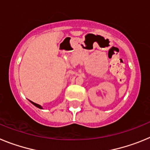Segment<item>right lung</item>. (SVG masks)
I'll return each instance as SVG.
<instances>
[{
	"instance_id": "obj_1",
	"label": "right lung",
	"mask_w": 150,
	"mask_h": 150,
	"mask_svg": "<svg viewBox=\"0 0 150 150\" xmlns=\"http://www.w3.org/2000/svg\"><path fill=\"white\" fill-rule=\"evenodd\" d=\"M30 103H31V104H34V105L35 106V107H38V108H40V109H43V108H42V107H41L40 105H39V104H36V103H34V102H33V101H30Z\"/></svg>"
}]
</instances>
